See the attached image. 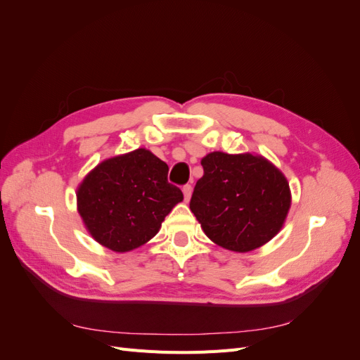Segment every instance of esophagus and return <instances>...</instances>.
I'll return each instance as SVG.
<instances>
[{
    "mask_svg": "<svg viewBox=\"0 0 360 360\" xmlns=\"http://www.w3.org/2000/svg\"><path fill=\"white\" fill-rule=\"evenodd\" d=\"M183 195H184V201H189L191 200V195H192V186H191V184H184V186H183Z\"/></svg>",
    "mask_w": 360,
    "mask_h": 360,
    "instance_id": "obj_1",
    "label": "esophagus"
}]
</instances>
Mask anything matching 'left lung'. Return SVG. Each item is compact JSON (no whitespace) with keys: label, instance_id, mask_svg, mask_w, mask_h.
Here are the masks:
<instances>
[{"label":"left lung","instance_id":"8db88e82","mask_svg":"<svg viewBox=\"0 0 360 360\" xmlns=\"http://www.w3.org/2000/svg\"><path fill=\"white\" fill-rule=\"evenodd\" d=\"M191 210L212 242L249 252L274 238L291 205L288 181L274 163L250 153L213 151L202 158Z\"/></svg>","mask_w":360,"mask_h":360}]
</instances>
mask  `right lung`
I'll use <instances>...</instances> for the list:
<instances>
[{"label":"right lung","mask_w":360,"mask_h":360,"mask_svg":"<svg viewBox=\"0 0 360 360\" xmlns=\"http://www.w3.org/2000/svg\"><path fill=\"white\" fill-rule=\"evenodd\" d=\"M76 200L94 240L115 252H129L158 234L183 193L168 183L167 163L138 148L99 163L79 184Z\"/></svg>","instance_id":"obj_1"}]
</instances>
